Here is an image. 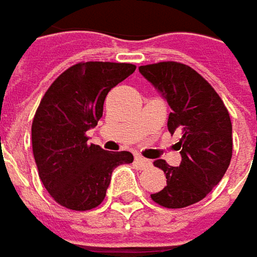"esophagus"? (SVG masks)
<instances>
[{
  "instance_id": "1",
  "label": "esophagus",
  "mask_w": 257,
  "mask_h": 257,
  "mask_svg": "<svg viewBox=\"0 0 257 257\" xmlns=\"http://www.w3.org/2000/svg\"><path fill=\"white\" fill-rule=\"evenodd\" d=\"M137 162L140 164V167L142 168V170H147V168H150V167H152V162L150 161V160H147V158H142L141 155H137Z\"/></svg>"
}]
</instances>
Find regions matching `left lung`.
Instances as JSON below:
<instances>
[{"mask_svg":"<svg viewBox=\"0 0 257 257\" xmlns=\"http://www.w3.org/2000/svg\"><path fill=\"white\" fill-rule=\"evenodd\" d=\"M141 74L154 84L171 107L168 131L180 134L181 164L171 167L157 160L167 185L151 198L167 208H184L203 200L220 183L233 154L231 120L221 97L190 66L160 62L141 66Z\"/></svg>","mask_w":257,"mask_h":257,"instance_id":"8db88e82","label":"left lung"}]
</instances>
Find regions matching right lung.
Instances as JSON below:
<instances>
[{
	"mask_svg": "<svg viewBox=\"0 0 257 257\" xmlns=\"http://www.w3.org/2000/svg\"><path fill=\"white\" fill-rule=\"evenodd\" d=\"M131 63L80 62L51 83L31 125L33 155L39 177L56 203L86 211L106 195L112 171L134 161L128 151L110 152L87 142L112 87L135 72Z\"/></svg>",
	"mask_w": 257,
	"mask_h": 257,
	"instance_id": "1",
	"label": "right lung"
}]
</instances>
